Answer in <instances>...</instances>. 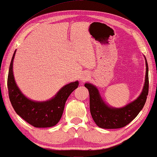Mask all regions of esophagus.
I'll return each mask as SVG.
<instances>
[{"label": "esophagus", "mask_w": 157, "mask_h": 157, "mask_svg": "<svg viewBox=\"0 0 157 157\" xmlns=\"http://www.w3.org/2000/svg\"><path fill=\"white\" fill-rule=\"evenodd\" d=\"M80 78H81V80H82V82H84V81L86 80V79H87V75H82Z\"/></svg>", "instance_id": "1"}]
</instances>
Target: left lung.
Segmentation results:
<instances>
[{
	"label": "left lung",
	"mask_w": 157,
	"mask_h": 157,
	"mask_svg": "<svg viewBox=\"0 0 157 157\" xmlns=\"http://www.w3.org/2000/svg\"><path fill=\"white\" fill-rule=\"evenodd\" d=\"M146 72L145 84L141 94L136 100L121 108H114L106 105L94 85L85 83L90 97V111L98 127L103 129H118L126 126L136 118L142 110L147 100L149 90L148 65L145 57Z\"/></svg>",
	"instance_id": "left-lung-1"
}]
</instances>
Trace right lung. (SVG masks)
<instances>
[{
    "mask_svg": "<svg viewBox=\"0 0 157 157\" xmlns=\"http://www.w3.org/2000/svg\"><path fill=\"white\" fill-rule=\"evenodd\" d=\"M16 51L12 58L7 78L9 98L13 108L18 116L34 127L55 126L62 118L68 96L78 87V81L65 85L49 100L36 102L30 100L20 91L13 75V61Z\"/></svg>",
    "mask_w": 157,
    "mask_h": 157,
    "instance_id": "obj_1",
    "label": "right lung"
}]
</instances>
